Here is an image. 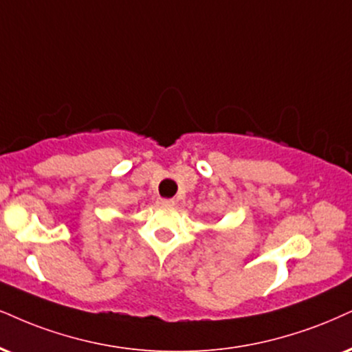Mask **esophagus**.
<instances>
[{"instance_id": "34e87169", "label": "esophagus", "mask_w": 352, "mask_h": 352, "mask_svg": "<svg viewBox=\"0 0 352 352\" xmlns=\"http://www.w3.org/2000/svg\"><path fill=\"white\" fill-rule=\"evenodd\" d=\"M158 206L160 207H164V209H169V207H175L176 206V201H173V199H160Z\"/></svg>"}]
</instances>
